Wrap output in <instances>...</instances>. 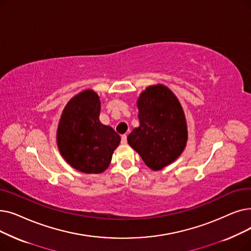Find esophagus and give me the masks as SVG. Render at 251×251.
Masks as SVG:
<instances>
[{
    "instance_id": "34e87169",
    "label": "esophagus",
    "mask_w": 251,
    "mask_h": 251,
    "mask_svg": "<svg viewBox=\"0 0 251 251\" xmlns=\"http://www.w3.org/2000/svg\"><path fill=\"white\" fill-rule=\"evenodd\" d=\"M127 139H126V135H123L122 136V144H126Z\"/></svg>"
}]
</instances>
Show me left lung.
Instances as JSON below:
<instances>
[{
  "label": "left lung",
  "instance_id": "left-lung-1",
  "mask_svg": "<svg viewBox=\"0 0 251 251\" xmlns=\"http://www.w3.org/2000/svg\"><path fill=\"white\" fill-rule=\"evenodd\" d=\"M140 126L127 136L148 168L159 171L174 162L187 142L182 106L174 93L162 85L152 86L138 100Z\"/></svg>",
  "mask_w": 251,
  "mask_h": 251
}]
</instances>
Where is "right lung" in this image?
I'll return each mask as SVG.
<instances>
[{
	"instance_id": "1",
	"label": "right lung",
	"mask_w": 251,
	"mask_h": 251,
	"mask_svg": "<svg viewBox=\"0 0 251 251\" xmlns=\"http://www.w3.org/2000/svg\"><path fill=\"white\" fill-rule=\"evenodd\" d=\"M100 110L98 95L83 91L68 102L58 126L57 143L62 156L86 174H100L108 168L121 142L112 127L100 123Z\"/></svg>"
}]
</instances>
